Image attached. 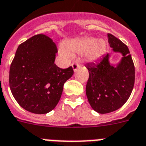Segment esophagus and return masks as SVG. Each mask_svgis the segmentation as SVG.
Returning a JSON list of instances; mask_svg holds the SVG:
<instances>
[{
	"label": "esophagus",
	"mask_w": 146,
	"mask_h": 146,
	"mask_svg": "<svg viewBox=\"0 0 146 146\" xmlns=\"http://www.w3.org/2000/svg\"><path fill=\"white\" fill-rule=\"evenodd\" d=\"M78 65L77 63H73L72 64V68H73V70H74V72H75L77 71V69H78Z\"/></svg>",
	"instance_id": "1"
}]
</instances>
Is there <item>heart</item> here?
<instances>
[{
  "label": "heart",
  "instance_id": "1",
  "mask_svg": "<svg viewBox=\"0 0 146 146\" xmlns=\"http://www.w3.org/2000/svg\"><path fill=\"white\" fill-rule=\"evenodd\" d=\"M66 46H61L59 48L60 54L66 59L72 57V53H85V59L87 62L97 61L105 54L106 43L105 40L95 38H85L75 39L68 42Z\"/></svg>",
  "mask_w": 146,
  "mask_h": 146
}]
</instances>
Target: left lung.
I'll list each match as a JSON object with an SVG mask.
<instances>
[{
  "instance_id": "1",
  "label": "left lung",
  "mask_w": 146,
  "mask_h": 146,
  "mask_svg": "<svg viewBox=\"0 0 146 146\" xmlns=\"http://www.w3.org/2000/svg\"><path fill=\"white\" fill-rule=\"evenodd\" d=\"M108 43L114 53L122 57L117 64L110 62L107 53L96 63L87 64L89 79L86 94L93 110L106 114L117 110L130 97L135 81V68L129 49L123 42L108 34Z\"/></svg>"
}]
</instances>
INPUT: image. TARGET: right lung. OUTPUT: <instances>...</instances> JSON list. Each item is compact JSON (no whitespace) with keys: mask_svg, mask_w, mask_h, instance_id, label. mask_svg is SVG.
<instances>
[{"mask_svg":"<svg viewBox=\"0 0 146 146\" xmlns=\"http://www.w3.org/2000/svg\"><path fill=\"white\" fill-rule=\"evenodd\" d=\"M56 46L50 38L37 35L17 48L10 68L9 83L19 106L35 114H46L58 104L64 84L74 74L54 63Z\"/></svg>","mask_w":146,"mask_h":146,"instance_id":"right-lung-1","label":"right lung"}]
</instances>
